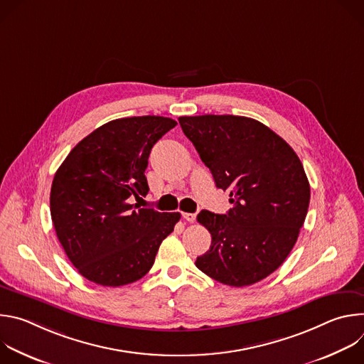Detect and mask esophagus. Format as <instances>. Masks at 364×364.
I'll return each mask as SVG.
<instances>
[{
    "label": "esophagus",
    "mask_w": 364,
    "mask_h": 364,
    "mask_svg": "<svg viewBox=\"0 0 364 364\" xmlns=\"http://www.w3.org/2000/svg\"><path fill=\"white\" fill-rule=\"evenodd\" d=\"M183 218L190 223L196 222V213H183Z\"/></svg>",
    "instance_id": "obj_1"
}]
</instances>
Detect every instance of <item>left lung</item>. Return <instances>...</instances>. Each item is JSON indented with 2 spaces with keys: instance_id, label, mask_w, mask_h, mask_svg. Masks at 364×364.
<instances>
[{
  "instance_id": "obj_1",
  "label": "left lung",
  "mask_w": 364,
  "mask_h": 364,
  "mask_svg": "<svg viewBox=\"0 0 364 364\" xmlns=\"http://www.w3.org/2000/svg\"><path fill=\"white\" fill-rule=\"evenodd\" d=\"M178 122L233 204L226 215L198 213L212 245L196 267L236 288L262 281L292 250L308 212L309 183L298 155L252 118L198 115Z\"/></svg>"
}]
</instances>
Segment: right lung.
Masks as SVG:
<instances>
[{
	"label": "right lung",
	"mask_w": 364,
	"mask_h": 364,
	"mask_svg": "<svg viewBox=\"0 0 364 364\" xmlns=\"http://www.w3.org/2000/svg\"><path fill=\"white\" fill-rule=\"evenodd\" d=\"M177 122L164 117L111 121L83 138L55 174L51 220L73 267L102 287L141 279L180 213L142 209L151 148Z\"/></svg>",
	"instance_id": "1"
}]
</instances>
